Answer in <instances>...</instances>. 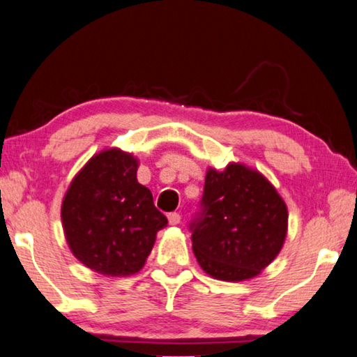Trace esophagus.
<instances>
[{
    "instance_id": "34e87169",
    "label": "esophagus",
    "mask_w": 357,
    "mask_h": 357,
    "mask_svg": "<svg viewBox=\"0 0 357 357\" xmlns=\"http://www.w3.org/2000/svg\"><path fill=\"white\" fill-rule=\"evenodd\" d=\"M167 218H169V223H171V225H178L180 220H182V217H180L178 212H171L167 215Z\"/></svg>"
}]
</instances>
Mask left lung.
<instances>
[{"label":"left lung","mask_w":357,"mask_h":357,"mask_svg":"<svg viewBox=\"0 0 357 357\" xmlns=\"http://www.w3.org/2000/svg\"><path fill=\"white\" fill-rule=\"evenodd\" d=\"M190 231L202 270L222 281H244L281 250L287 207L261 174L243 164L209 169Z\"/></svg>","instance_id":"left-lung-1"}]
</instances>
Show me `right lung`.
Wrapping results in <instances>:
<instances>
[{"mask_svg":"<svg viewBox=\"0 0 357 357\" xmlns=\"http://www.w3.org/2000/svg\"><path fill=\"white\" fill-rule=\"evenodd\" d=\"M132 155L107 150L86 164L65 195L62 222L73 255L108 276H129L145 265L167 218L137 182Z\"/></svg>","mask_w":357,"mask_h":357,"instance_id":"right-lung-1","label":"right lung"}]
</instances>
